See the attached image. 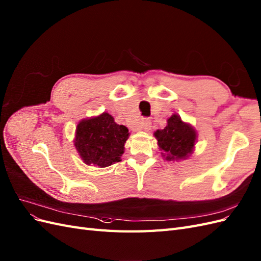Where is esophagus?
I'll list each match as a JSON object with an SVG mask.
<instances>
[{"instance_id": "34e87169", "label": "esophagus", "mask_w": 261, "mask_h": 261, "mask_svg": "<svg viewBox=\"0 0 261 261\" xmlns=\"http://www.w3.org/2000/svg\"><path fill=\"white\" fill-rule=\"evenodd\" d=\"M150 127H151V122H150V119L144 118L143 121H142V129H143L144 132H148V130L150 129Z\"/></svg>"}]
</instances>
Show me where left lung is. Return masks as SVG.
<instances>
[{"label": "left lung", "mask_w": 261, "mask_h": 261, "mask_svg": "<svg viewBox=\"0 0 261 261\" xmlns=\"http://www.w3.org/2000/svg\"><path fill=\"white\" fill-rule=\"evenodd\" d=\"M158 140L161 157L167 161L188 159L194 151L198 133L191 124L183 122L178 114H172L167 119L164 129L153 133Z\"/></svg>", "instance_id": "1"}]
</instances>
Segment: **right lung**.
Segmentation results:
<instances>
[{"instance_id": "1", "label": "right lung", "mask_w": 261, "mask_h": 261, "mask_svg": "<svg viewBox=\"0 0 261 261\" xmlns=\"http://www.w3.org/2000/svg\"><path fill=\"white\" fill-rule=\"evenodd\" d=\"M128 128L115 123L107 112L83 118L76 125L73 144L81 160L90 166L105 168L121 161Z\"/></svg>"}]
</instances>
